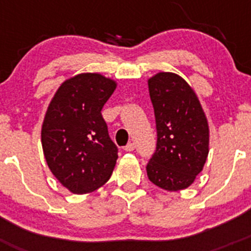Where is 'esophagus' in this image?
Returning a JSON list of instances; mask_svg holds the SVG:
<instances>
[{
	"label": "esophagus",
	"instance_id": "esophagus-1",
	"mask_svg": "<svg viewBox=\"0 0 251 251\" xmlns=\"http://www.w3.org/2000/svg\"><path fill=\"white\" fill-rule=\"evenodd\" d=\"M123 150L127 151V152H132V151L134 150V143H128V145L126 146V147H124Z\"/></svg>",
	"mask_w": 251,
	"mask_h": 251
}]
</instances>
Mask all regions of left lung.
Instances as JSON below:
<instances>
[{"label":"left lung","mask_w":251,"mask_h":251,"mask_svg":"<svg viewBox=\"0 0 251 251\" xmlns=\"http://www.w3.org/2000/svg\"><path fill=\"white\" fill-rule=\"evenodd\" d=\"M157 128L156 152L147 165L152 183L166 191L185 190L202 171L208 154L207 118L187 81L175 73L148 79Z\"/></svg>","instance_id":"left-lung-1"}]
</instances>
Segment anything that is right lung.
<instances>
[{"instance_id": "obj_1", "label": "right lung", "mask_w": 251, "mask_h": 251, "mask_svg": "<svg viewBox=\"0 0 251 251\" xmlns=\"http://www.w3.org/2000/svg\"><path fill=\"white\" fill-rule=\"evenodd\" d=\"M117 83L98 73H83L59 86L46 110L41 145L46 163L70 192L89 194L110 178L118 148L101 117Z\"/></svg>"}]
</instances>
